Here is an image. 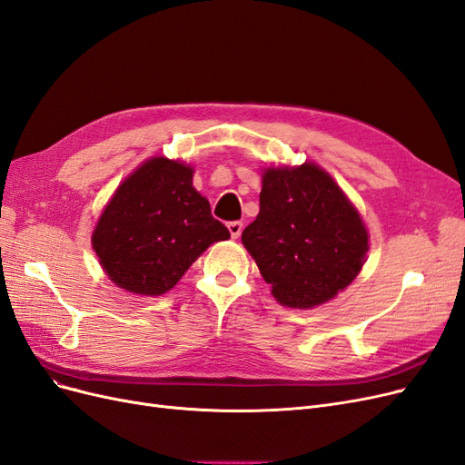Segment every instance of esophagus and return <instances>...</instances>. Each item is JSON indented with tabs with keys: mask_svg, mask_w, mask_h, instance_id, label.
Instances as JSON below:
<instances>
[{
	"mask_svg": "<svg viewBox=\"0 0 465 465\" xmlns=\"http://www.w3.org/2000/svg\"><path fill=\"white\" fill-rule=\"evenodd\" d=\"M242 229H244V225L240 221H231L229 223V232H231L232 238H238L240 234H242Z\"/></svg>",
	"mask_w": 465,
	"mask_h": 465,
	"instance_id": "esophagus-1",
	"label": "esophagus"
}]
</instances>
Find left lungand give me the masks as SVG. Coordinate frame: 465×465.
I'll list each match as a JSON object with an SVG mask.
<instances>
[{
	"mask_svg": "<svg viewBox=\"0 0 465 465\" xmlns=\"http://www.w3.org/2000/svg\"><path fill=\"white\" fill-rule=\"evenodd\" d=\"M260 213L242 244L271 294L288 308L332 300L363 267L367 229L331 174L315 163L263 171Z\"/></svg>",
	"mask_w": 465,
	"mask_h": 465,
	"instance_id": "obj_1",
	"label": "left lung"
}]
</instances>
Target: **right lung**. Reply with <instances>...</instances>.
Here are the masks:
<instances>
[{
  "label": "right lung",
  "instance_id": "right-lung-1",
  "mask_svg": "<svg viewBox=\"0 0 465 465\" xmlns=\"http://www.w3.org/2000/svg\"><path fill=\"white\" fill-rule=\"evenodd\" d=\"M192 177L190 165L159 155L119 184L92 232L100 265L117 286L162 296L213 242L231 238Z\"/></svg>",
  "mask_w": 465,
  "mask_h": 465
}]
</instances>
